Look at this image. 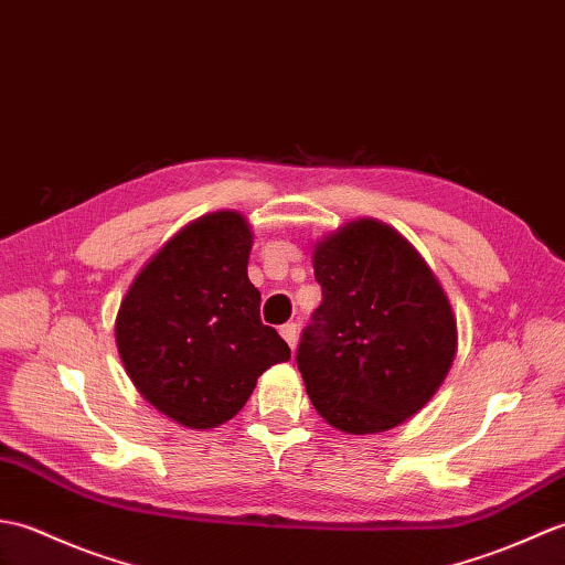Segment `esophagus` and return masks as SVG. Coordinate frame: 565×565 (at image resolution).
Listing matches in <instances>:
<instances>
[{
    "label": "esophagus",
    "mask_w": 565,
    "mask_h": 565,
    "mask_svg": "<svg viewBox=\"0 0 565 565\" xmlns=\"http://www.w3.org/2000/svg\"><path fill=\"white\" fill-rule=\"evenodd\" d=\"M280 335L287 341V345H290L295 350L297 345V323H285L280 326Z\"/></svg>",
    "instance_id": "obj_1"
}]
</instances>
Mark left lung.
<instances>
[{
	"label": "left lung",
	"instance_id": "1",
	"mask_svg": "<svg viewBox=\"0 0 565 565\" xmlns=\"http://www.w3.org/2000/svg\"><path fill=\"white\" fill-rule=\"evenodd\" d=\"M323 302L297 350L319 416L348 435L392 430L443 386L457 319L437 275L388 224L360 217L311 250Z\"/></svg>",
	"mask_w": 565,
	"mask_h": 565
}]
</instances>
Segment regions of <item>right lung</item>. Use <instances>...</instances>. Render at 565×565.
I'll return each instance as SVG.
<instances>
[{
    "label": "right lung",
    "mask_w": 565,
    "mask_h": 565,
    "mask_svg": "<svg viewBox=\"0 0 565 565\" xmlns=\"http://www.w3.org/2000/svg\"><path fill=\"white\" fill-rule=\"evenodd\" d=\"M254 232L242 212L188 222L135 275L116 317V345L135 388L159 413L210 430L244 408L258 377L290 360L260 321L248 280Z\"/></svg>",
    "instance_id": "1"
}]
</instances>
